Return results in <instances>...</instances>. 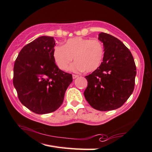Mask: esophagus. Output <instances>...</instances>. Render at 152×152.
<instances>
[{
  "label": "esophagus",
  "mask_w": 152,
  "mask_h": 152,
  "mask_svg": "<svg viewBox=\"0 0 152 152\" xmlns=\"http://www.w3.org/2000/svg\"><path fill=\"white\" fill-rule=\"evenodd\" d=\"M79 76L78 75H76V74H73L72 75V78H73V79H75V78H78Z\"/></svg>",
  "instance_id": "obj_1"
}]
</instances>
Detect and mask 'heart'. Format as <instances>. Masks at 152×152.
Segmentation results:
<instances>
[{
    "mask_svg": "<svg viewBox=\"0 0 152 152\" xmlns=\"http://www.w3.org/2000/svg\"><path fill=\"white\" fill-rule=\"evenodd\" d=\"M104 53V46L100 40L82 37L70 38L64 46H56L53 50L54 61L60 70H66L74 57L76 62L71 66L72 70L87 72L100 66Z\"/></svg>",
    "mask_w": 152,
    "mask_h": 152,
    "instance_id": "obj_1",
    "label": "heart"
}]
</instances>
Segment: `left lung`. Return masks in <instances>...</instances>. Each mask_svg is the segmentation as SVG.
Instances as JSON below:
<instances>
[{
	"mask_svg": "<svg viewBox=\"0 0 152 152\" xmlns=\"http://www.w3.org/2000/svg\"><path fill=\"white\" fill-rule=\"evenodd\" d=\"M103 42V61L96 70L85 76L88 86L86 100L93 108L110 111L119 108L133 92L136 67L129 50L113 36L99 34Z\"/></svg>",
	"mask_w": 152,
	"mask_h": 152,
	"instance_id": "1",
	"label": "left lung"
}]
</instances>
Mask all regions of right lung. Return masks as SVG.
<instances>
[{
    "label": "right lung",
    "instance_id": "1",
    "mask_svg": "<svg viewBox=\"0 0 152 152\" xmlns=\"http://www.w3.org/2000/svg\"><path fill=\"white\" fill-rule=\"evenodd\" d=\"M53 37L43 36L24 46L14 65L13 84L20 102L38 114L61 106L72 76L55 63Z\"/></svg>",
    "mask_w": 152,
    "mask_h": 152
}]
</instances>
